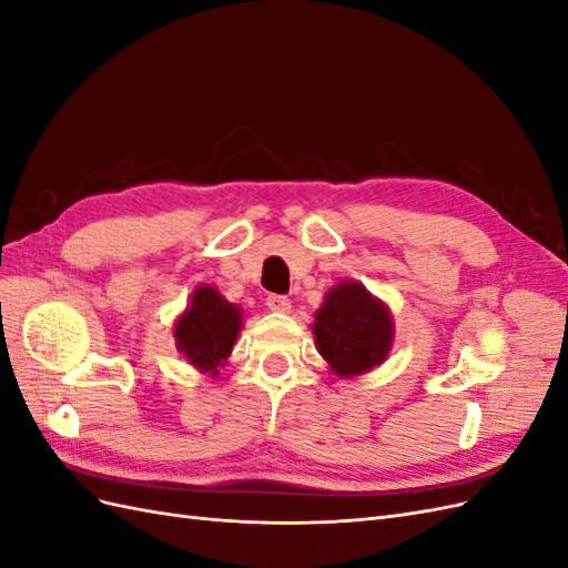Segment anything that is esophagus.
<instances>
[{"label":"esophagus","instance_id":"34e87169","mask_svg":"<svg viewBox=\"0 0 568 568\" xmlns=\"http://www.w3.org/2000/svg\"><path fill=\"white\" fill-rule=\"evenodd\" d=\"M265 305L270 307L272 313H288V311H291V301H288L286 296H277V294L267 296V298H265Z\"/></svg>","mask_w":568,"mask_h":568}]
</instances>
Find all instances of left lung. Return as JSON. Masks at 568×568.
Here are the masks:
<instances>
[{
  "label": "left lung",
  "mask_w": 568,
  "mask_h": 568,
  "mask_svg": "<svg viewBox=\"0 0 568 568\" xmlns=\"http://www.w3.org/2000/svg\"><path fill=\"white\" fill-rule=\"evenodd\" d=\"M317 351L338 376H355L382 365L393 343L388 307L357 282H343L324 296L315 315Z\"/></svg>",
  "instance_id": "8db88e82"
}]
</instances>
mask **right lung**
I'll use <instances>...</instances> for the list:
<instances>
[{"label":"right lung","instance_id":"right-lung-1","mask_svg":"<svg viewBox=\"0 0 568 568\" xmlns=\"http://www.w3.org/2000/svg\"><path fill=\"white\" fill-rule=\"evenodd\" d=\"M239 329L242 311L222 298L213 286H201L175 324L178 351L201 372L217 374V367L232 353Z\"/></svg>","mask_w":568,"mask_h":568}]
</instances>
